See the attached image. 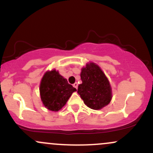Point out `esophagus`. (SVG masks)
I'll use <instances>...</instances> for the list:
<instances>
[{
    "mask_svg": "<svg viewBox=\"0 0 153 153\" xmlns=\"http://www.w3.org/2000/svg\"><path fill=\"white\" fill-rule=\"evenodd\" d=\"M73 86H74L75 88L76 89H78V82H75L74 84H73Z\"/></svg>",
    "mask_w": 153,
    "mask_h": 153,
    "instance_id": "obj_1",
    "label": "esophagus"
}]
</instances>
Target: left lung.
<instances>
[{
    "label": "left lung",
    "instance_id": "8db88e82",
    "mask_svg": "<svg viewBox=\"0 0 153 153\" xmlns=\"http://www.w3.org/2000/svg\"><path fill=\"white\" fill-rule=\"evenodd\" d=\"M82 83L78 94L89 108L99 110L107 106L112 99V91L108 78L97 64L88 62L81 69Z\"/></svg>",
    "mask_w": 153,
    "mask_h": 153
}]
</instances>
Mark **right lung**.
Wrapping results in <instances>:
<instances>
[{"label":"right lung","instance_id":"obj_1","mask_svg":"<svg viewBox=\"0 0 153 153\" xmlns=\"http://www.w3.org/2000/svg\"><path fill=\"white\" fill-rule=\"evenodd\" d=\"M76 91L55 69L45 73L39 85L40 97L43 105L52 111L60 110L72 94Z\"/></svg>","mask_w":153,"mask_h":153}]
</instances>
